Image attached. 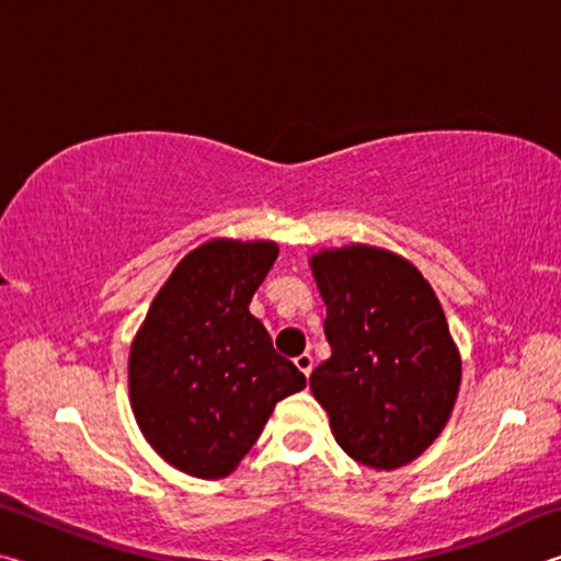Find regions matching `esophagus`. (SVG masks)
<instances>
[{
  "mask_svg": "<svg viewBox=\"0 0 561 561\" xmlns=\"http://www.w3.org/2000/svg\"><path fill=\"white\" fill-rule=\"evenodd\" d=\"M294 366H297L299 371L309 378L311 368H314V358H311V354H301V356L294 358Z\"/></svg>",
  "mask_w": 561,
  "mask_h": 561,
  "instance_id": "34e87169",
  "label": "esophagus"
}]
</instances>
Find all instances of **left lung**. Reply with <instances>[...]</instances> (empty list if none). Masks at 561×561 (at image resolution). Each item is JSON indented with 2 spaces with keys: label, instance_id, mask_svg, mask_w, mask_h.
Returning a JSON list of instances; mask_svg holds the SVG:
<instances>
[{
  "label": "left lung",
  "instance_id": "obj_1",
  "mask_svg": "<svg viewBox=\"0 0 561 561\" xmlns=\"http://www.w3.org/2000/svg\"><path fill=\"white\" fill-rule=\"evenodd\" d=\"M331 356L309 378L348 458L376 470L438 438L460 388V354L428 279L388 250L348 244L309 260Z\"/></svg>",
  "mask_w": 561,
  "mask_h": 561
}]
</instances>
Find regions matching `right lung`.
Here are the masks:
<instances>
[{
  "label": "right lung",
  "instance_id": "right-lung-1",
  "mask_svg": "<svg viewBox=\"0 0 561 561\" xmlns=\"http://www.w3.org/2000/svg\"><path fill=\"white\" fill-rule=\"evenodd\" d=\"M277 254L267 240L201 244L180 260L133 339L128 391L138 428L193 478L230 474L274 405L307 386L250 314Z\"/></svg>",
  "mask_w": 561,
  "mask_h": 561
}]
</instances>
